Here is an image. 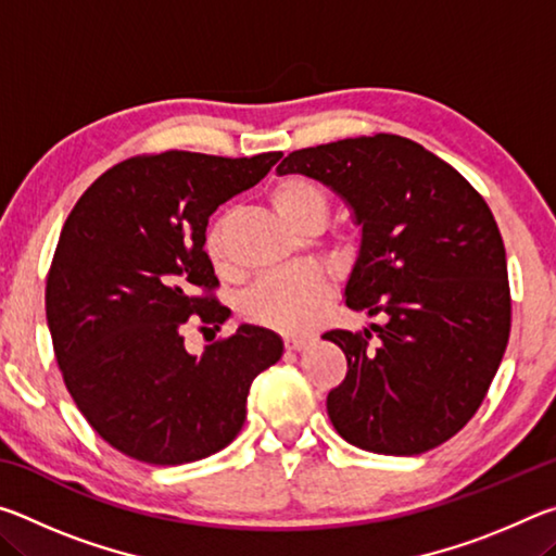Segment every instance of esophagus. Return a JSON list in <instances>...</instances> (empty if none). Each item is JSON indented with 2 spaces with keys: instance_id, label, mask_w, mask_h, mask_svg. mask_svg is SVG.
<instances>
[{
  "instance_id": "34e87169",
  "label": "esophagus",
  "mask_w": 556,
  "mask_h": 556,
  "mask_svg": "<svg viewBox=\"0 0 556 556\" xmlns=\"http://www.w3.org/2000/svg\"><path fill=\"white\" fill-rule=\"evenodd\" d=\"M306 345H308V338H301V336H287L285 338V348H287V351H291V353L304 351Z\"/></svg>"
}]
</instances>
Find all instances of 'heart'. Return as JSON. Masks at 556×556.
<instances>
[{
  "mask_svg": "<svg viewBox=\"0 0 556 556\" xmlns=\"http://www.w3.org/2000/svg\"><path fill=\"white\" fill-rule=\"evenodd\" d=\"M271 203L291 228L301 232L318 230L328 218L331 201L326 188L314 178L289 174L271 188ZM205 252L215 262H225V223L215 220L205 232ZM328 299V281L314 269H289L262 277L242 299V316L248 321L279 333H299L312 324L314 314Z\"/></svg>",
  "mask_w": 556,
  "mask_h": 556,
  "instance_id": "b5f03b06",
  "label": "heart"
}]
</instances>
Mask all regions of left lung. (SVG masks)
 <instances>
[{
    "label": "left lung",
    "instance_id": "8db88e82",
    "mask_svg": "<svg viewBox=\"0 0 556 556\" xmlns=\"http://www.w3.org/2000/svg\"><path fill=\"white\" fill-rule=\"evenodd\" d=\"M277 174L312 176L351 203L363 242L345 304L388 316L372 331L324 333L348 361L326 400L336 431L390 456L444 444L481 407L510 338L505 244L483 195L384 131L296 149Z\"/></svg>",
    "mask_w": 556,
    "mask_h": 556
}]
</instances>
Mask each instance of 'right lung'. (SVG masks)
<instances>
[{
	"mask_svg": "<svg viewBox=\"0 0 556 556\" xmlns=\"http://www.w3.org/2000/svg\"><path fill=\"white\" fill-rule=\"evenodd\" d=\"M281 152L139 154L92 181L61 230L46 277V318L65 388L112 448L178 466L240 434L250 384L285 343L240 326L203 355L188 324L230 316L205 244L220 203L255 186Z\"/></svg>",
	"mask_w": 556,
	"mask_h": 556,
	"instance_id": "obj_1",
	"label": "right lung"
}]
</instances>
